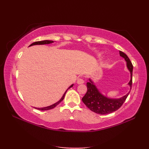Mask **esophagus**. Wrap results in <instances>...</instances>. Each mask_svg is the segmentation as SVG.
Returning <instances> with one entry per match:
<instances>
[{"label":"esophagus","mask_w":149,"mask_h":149,"mask_svg":"<svg viewBox=\"0 0 149 149\" xmlns=\"http://www.w3.org/2000/svg\"><path fill=\"white\" fill-rule=\"evenodd\" d=\"M84 82V80H83V79H82V78H78V79H77V83L78 84H83Z\"/></svg>","instance_id":"obj_1"}]
</instances>
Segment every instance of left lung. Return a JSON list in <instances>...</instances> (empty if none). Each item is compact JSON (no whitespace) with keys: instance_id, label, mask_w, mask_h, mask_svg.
I'll return each mask as SVG.
<instances>
[{"instance_id":"1","label":"left lung","mask_w":149,"mask_h":149,"mask_svg":"<svg viewBox=\"0 0 149 149\" xmlns=\"http://www.w3.org/2000/svg\"><path fill=\"white\" fill-rule=\"evenodd\" d=\"M120 56L124 58L127 62V67L131 73V80L129 81V85L130 86L131 90L132 86V70L133 66L128 56L122 51H120ZM90 81L86 84L87 92L83 97L82 100L91 111L100 115H106L113 113L118 110L122 106L125 102L130 91L120 99H110L103 95L99 90L97 89L93 82L90 79ZM131 91V90H130Z\"/></svg>"}]
</instances>
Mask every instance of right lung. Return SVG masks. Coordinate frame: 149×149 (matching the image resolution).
<instances>
[{"mask_svg": "<svg viewBox=\"0 0 149 149\" xmlns=\"http://www.w3.org/2000/svg\"><path fill=\"white\" fill-rule=\"evenodd\" d=\"M53 42H53V41H52V40H43V41H40V42H36L33 43L32 44H31V45H29V47H30V46H32V45H45V44H50V43H53ZM73 85H74V84H72L71 86L68 88V89H69V88H72V87L73 86ZM67 90H66V91H65V93L63 94V97H61V99H60V100L58 101V102H57L56 103L52 104V105H51V106H47V107H41V108H39V107H38V108H37V107H34V108L38 109V110H42V111L49 110V109H51L54 108V107H55L56 106H58V104H59L60 102H61L63 99H64L65 95V94H66V91H67Z\"/></svg>", "mask_w": 149, "mask_h": 149, "instance_id": "obj_1", "label": "right lung"}]
</instances>
